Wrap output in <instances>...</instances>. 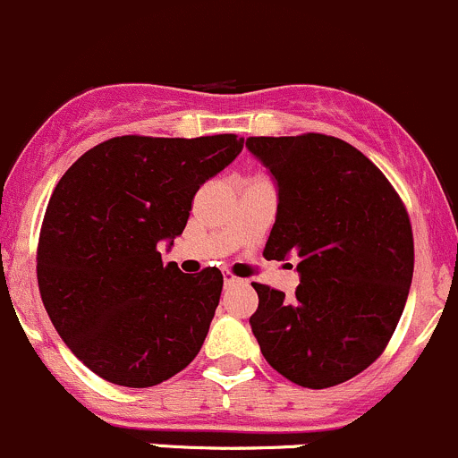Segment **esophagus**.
Returning <instances> with one entry per match:
<instances>
[{
	"label": "esophagus",
	"mask_w": 458,
	"mask_h": 458,
	"mask_svg": "<svg viewBox=\"0 0 458 458\" xmlns=\"http://www.w3.org/2000/svg\"><path fill=\"white\" fill-rule=\"evenodd\" d=\"M235 282H240V277L231 276V273H229V271H227V273H225V286H231V284H235Z\"/></svg>",
	"instance_id": "1"
}]
</instances>
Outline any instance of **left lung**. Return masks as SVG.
Wrapping results in <instances>:
<instances>
[{
    "label": "left lung",
    "mask_w": 458,
    "mask_h": 458,
    "mask_svg": "<svg viewBox=\"0 0 458 458\" xmlns=\"http://www.w3.org/2000/svg\"><path fill=\"white\" fill-rule=\"evenodd\" d=\"M247 148L277 185L264 258H300L291 298L253 282L251 331L293 384H344L384 352L403 313L414 268L408 211L379 167L342 139L251 136Z\"/></svg>",
    "instance_id": "left-lung-1"
}]
</instances>
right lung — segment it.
<instances>
[{"label": "right lung", "instance_id": "add662e5", "mask_svg": "<svg viewBox=\"0 0 458 458\" xmlns=\"http://www.w3.org/2000/svg\"><path fill=\"white\" fill-rule=\"evenodd\" d=\"M235 134L116 136L56 182L37 282L65 346L106 381L149 388L200 351L223 291L216 267L187 276L158 244L182 233L205 181L242 152Z\"/></svg>", "mask_w": 458, "mask_h": 458}]
</instances>
